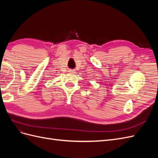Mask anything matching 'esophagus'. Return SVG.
<instances>
[{"mask_svg": "<svg viewBox=\"0 0 158 158\" xmlns=\"http://www.w3.org/2000/svg\"><path fill=\"white\" fill-rule=\"evenodd\" d=\"M69 72L72 74H74L75 73V70H69Z\"/></svg>", "mask_w": 158, "mask_h": 158, "instance_id": "esophagus-1", "label": "esophagus"}]
</instances>
